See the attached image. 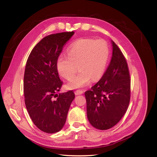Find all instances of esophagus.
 Instances as JSON below:
<instances>
[{
  "instance_id": "esophagus-1",
  "label": "esophagus",
  "mask_w": 157,
  "mask_h": 157,
  "mask_svg": "<svg viewBox=\"0 0 157 157\" xmlns=\"http://www.w3.org/2000/svg\"><path fill=\"white\" fill-rule=\"evenodd\" d=\"M75 95H80V94H83V92L82 91V90H76L75 91Z\"/></svg>"
}]
</instances>
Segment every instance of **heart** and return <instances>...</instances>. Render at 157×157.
Here are the masks:
<instances>
[{"label":"heart","mask_w":157,"mask_h":157,"mask_svg":"<svg viewBox=\"0 0 157 157\" xmlns=\"http://www.w3.org/2000/svg\"><path fill=\"white\" fill-rule=\"evenodd\" d=\"M109 56V45L104 40L81 39L69 46L67 55L61 54L58 56L56 67L59 74L68 80L74 77L78 68V75L69 82L67 87L69 89L82 88L92 79L96 82L101 77Z\"/></svg>","instance_id":"obj_1"}]
</instances>
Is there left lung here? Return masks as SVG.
Instances as JSON below:
<instances>
[{
	"label": "left lung",
	"mask_w": 157,
	"mask_h": 157,
	"mask_svg": "<svg viewBox=\"0 0 157 157\" xmlns=\"http://www.w3.org/2000/svg\"><path fill=\"white\" fill-rule=\"evenodd\" d=\"M111 62L101 78L85 92L87 117L99 130L113 127L124 116L130 99V78L124 56L111 40Z\"/></svg>",
	"instance_id": "left-lung-1"
}]
</instances>
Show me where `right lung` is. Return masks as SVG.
<instances>
[{"label":"right lung","mask_w":157,"mask_h":157,"mask_svg":"<svg viewBox=\"0 0 157 157\" xmlns=\"http://www.w3.org/2000/svg\"><path fill=\"white\" fill-rule=\"evenodd\" d=\"M74 31L59 33L43 38L27 59L23 79V92L28 113L42 132L54 134L63 127L74 92L56 94L62 86L56 61L64 44ZM57 95V99L53 100Z\"/></svg>","instance_id":"add662e5"}]
</instances>
